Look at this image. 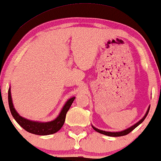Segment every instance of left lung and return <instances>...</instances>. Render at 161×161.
<instances>
[{"instance_id":"1","label":"left lung","mask_w":161,"mask_h":161,"mask_svg":"<svg viewBox=\"0 0 161 161\" xmlns=\"http://www.w3.org/2000/svg\"><path fill=\"white\" fill-rule=\"evenodd\" d=\"M149 109H150V106L148 108V110H147L146 113H145V114L144 115V117H143L139 121H138L136 124H135L134 125L131 126L130 127L127 128V129L124 130H122V131H119V132H109V131H105V130H99L97 129V128L95 127V126H93L92 125V127L93 128V130H95L96 132H98V133H101V134H103V135H105V136H112V137H118V136H125V135H127L128 133H130V132L133 131V130L135 129L136 127H137L139 125V124H141L144 121V120L145 119V118L147 117V115L148 114V111H149Z\"/></svg>"}]
</instances>
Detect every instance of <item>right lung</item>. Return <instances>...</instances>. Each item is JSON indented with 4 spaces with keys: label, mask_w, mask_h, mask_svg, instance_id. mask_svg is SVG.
Returning a JSON list of instances; mask_svg holds the SVG:
<instances>
[{
    "label": "right lung",
    "mask_w": 161,
    "mask_h": 161,
    "mask_svg": "<svg viewBox=\"0 0 161 161\" xmlns=\"http://www.w3.org/2000/svg\"><path fill=\"white\" fill-rule=\"evenodd\" d=\"M75 97H71L67 100L64 106L62 107L59 114L56 119L53 120H51L49 122H39L35 121V120H28V119L20 116L19 113L17 112L13 104L12 96H11L10 86L8 90V103L9 106V110H10L11 114H12L13 118L16 120L19 125L25 130L26 131L30 133L35 134V135L39 136H47L53 134L58 132L63 126L65 120L66 114L68 111L69 110L71 104L73 103Z\"/></svg>",
    "instance_id": "right-lung-1"
}]
</instances>
